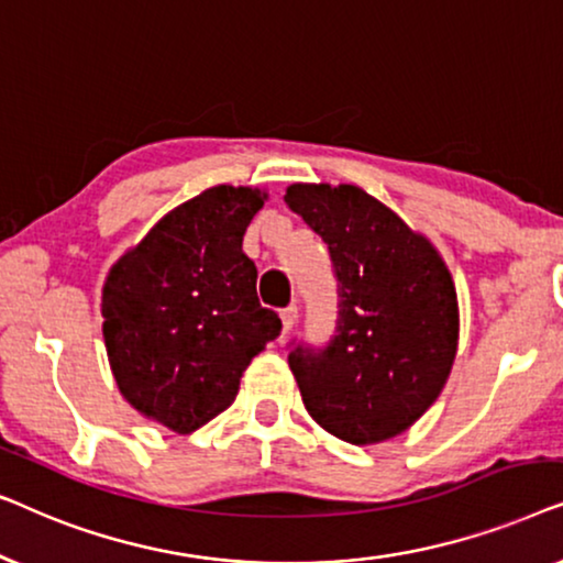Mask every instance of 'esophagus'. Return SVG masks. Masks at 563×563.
<instances>
[{
    "mask_svg": "<svg viewBox=\"0 0 563 563\" xmlns=\"http://www.w3.org/2000/svg\"><path fill=\"white\" fill-rule=\"evenodd\" d=\"M295 322H297V307L295 305L284 307V310H282V328H284V333H289V330L295 328Z\"/></svg>",
    "mask_w": 563,
    "mask_h": 563,
    "instance_id": "obj_1",
    "label": "esophagus"
}]
</instances>
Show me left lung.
<instances>
[{
	"instance_id": "8db88e82",
	"label": "left lung",
	"mask_w": 563,
	"mask_h": 563,
	"mask_svg": "<svg viewBox=\"0 0 563 563\" xmlns=\"http://www.w3.org/2000/svg\"><path fill=\"white\" fill-rule=\"evenodd\" d=\"M284 202L328 243L338 279L335 335L289 353L302 402L345 443L389 441L449 382L459 349L449 266L426 235L353 184H291Z\"/></svg>"
}]
</instances>
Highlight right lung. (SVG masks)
<instances>
[{
	"mask_svg": "<svg viewBox=\"0 0 563 563\" xmlns=\"http://www.w3.org/2000/svg\"><path fill=\"white\" fill-rule=\"evenodd\" d=\"M268 199L205 189L122 253L102 287V335L122 397L143 418L195 433L233 405L253 356L282 330L256 297L243 235Z\"/></svg>",
	"mask_w": 563,
	"mask_h": 563,
	"instance_id": "right-lung-1",
	"label": "right lung"
}]
</instances>
